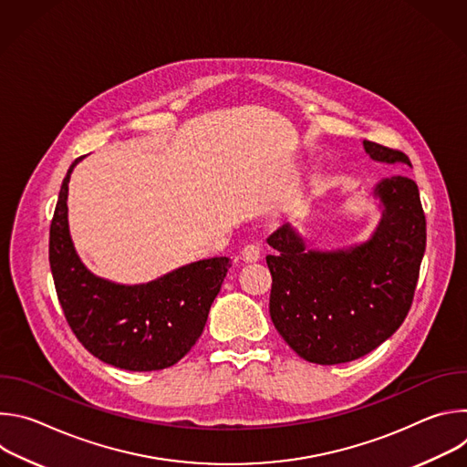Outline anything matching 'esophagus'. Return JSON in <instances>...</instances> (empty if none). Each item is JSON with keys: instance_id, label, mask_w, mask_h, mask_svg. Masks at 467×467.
<instances>
[{"instance_id": "esophagus-1", "label": "esophagus", "mask_w": 467, "mask_h": 467, "mask_svg": "<svg viewBox=\"0 0 467 467\" xmlns=\"http://www.w3.org/2000/svg\"><path fill=\"white\" fill-rule=\"evenodd\" d=\"M260 258V247L254 244H247L242 249V260L244 262H256Z\"/></svg>"}]
</instances>
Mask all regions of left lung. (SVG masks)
Masks as SVG:
<instances>
[{
    "instance_id": "8db88e82",
    "label": "left lung",
    "mask_w": 467,
    "mask_h": 467,
    "mask_svg": "<svg viewBox=\"0 0 467 467\" xmlns=\"http://www.w3.org/2000/svg\"><path fill=\"white\" fill-rule=\"evenodd\" d=\"M366 153L386 164L412 166L397 150L364 140ZM380 222L369 240L308 249L296 229L279 227L265 256L272 274L270 316L285 342L305 360L332 366L357 360L405 321L420 277L427 223L418 184L393 175L375 184Z\"/></svg>"
}]
</instances>
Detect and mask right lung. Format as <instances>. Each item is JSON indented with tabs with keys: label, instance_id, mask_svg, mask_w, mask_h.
Masks as SVG:
<instances>
[{
	"label": "right lung",
	"instance_id": "right-lung-1",
	"mask_svg": "<svg viewBox=\"0 0 467 467\" xmlns=\"http://www.w3.org/2000/svg\"><path fill=\"white\" fill-rule=\"evenodd\" d=\"M81 159L62 181L49 229V265L66 321L85 349L105 364L129 371L170 368L202 337L231 258L190 262L142 285L94 275L74 247L66 205Z\"/></svg>",
	"mask_w": 467,
	"mask_h": 467
}]
</instances>
